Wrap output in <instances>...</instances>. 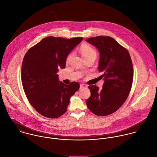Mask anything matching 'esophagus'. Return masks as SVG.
Returning <instances> with one entry per match:
<instances>
[{"label": "esophagus", "mask_w": 157, "mask_h": 157, "mask_svg": "<svg viewBox=\"0 0 157 157\" xmlns=\"http://www.w3.org/2000/svg\"><path fill=\"white\" fill-rule=\"evenodd\" d=\"M86 87H87V86H86V85H85V84L81 83V84L80 85V89H83V88H86Z\"/></svg>", "instance_id": "34e87169"}]
</instances>
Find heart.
I'll list each match as a JSON object with an SVG mask.
<instances>
[{"mask_svg":"<svg viewBox=\"0 0 157 157\" xmlns=\"http://www.w3.org/2000/svg\"><path fill=\"white\" fill-rule=\"evenodd\" d=\"M80 52L83 56V58L90 57V56H95L96 57V52L89 45H83L80 48ZM72 56V54H70L67 57V60H68Z\"/></svg>","mask_w":157,"mask_h":157,"instance_id":"obj_1","label":"heart"}]
</instances>
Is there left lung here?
Listing matches in <instances>:
<instances>
[{
    "mask_svg": "<svg viewBox=\"0 0 157 157\" xmlns=\"http://www.w3.org/2000/svg\"><path fill=\"white\" fill-rule=\"evenodd\" d=\"M86 41L100 53L98 69L104 83L100 90L89 86L90 96L86 100L90 111L98 116L117 111L127 99L133 80V66L128 51L109 36H97Z\"/></svg>",
    "mask_w": 157,
    "mask_h": 157,
    "instance_id": "1",
    "label": "left lung"
}]
</instances>
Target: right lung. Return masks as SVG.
I'll list each match as a JSON object with an SVG mask.
<instances>
[{"label":"right lung","mask_w":157,"mask_h":157,"mask_svg":"<svg viewBox=\"0 0 157 157\" xmlns=\"http://www.w3.org/2000/svg\"><path fill=\"white\" fill-rule=\"evenodd\" d=\"M83 40L49 36L31 48L22 66V83L32 106L43 116L56 118L67 110L71 97L80 88L76 82L59 80V69L66 67L67 56Z\"/></svg>","instance_id":"obj_1"}]
</instances>
